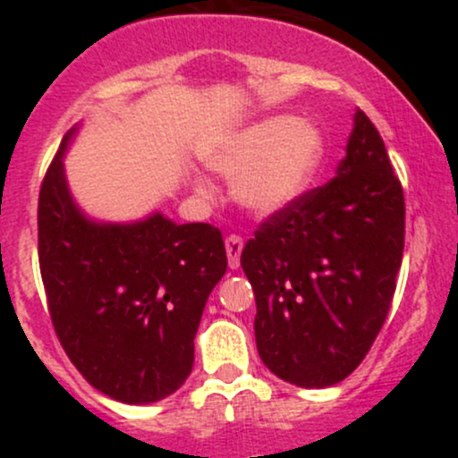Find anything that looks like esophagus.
<instances>
[{"instance_id":"obj_1","label":"esophagus","mask_w":458,"mask_h":458,"mask_svg":"<svg viewBox=\"0 0 458 458\" xmlns=\"http://www.w3.org/2000/svg\"><path fill=\"white\" fill-rule=\"evenodd\" d=\"M242 250H243V239L239 237V234H230V237H225V252H228V263L233 270H237L239 267Z\"/></svg>"}]
</instances>
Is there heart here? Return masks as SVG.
I'll list each match as a JSON object with an SVG mask.
<instances>
[{
	"instance_id": "1",
	"label": "heart",
	"mask_w": 458,
	"mask_h": 458,
	"mask_svg": "<svg viewBox=\"0 0 458 458\" xmlns=\"http://www.w3.org/2000/svg\"><path fill=\"white\" fill-rule=\"evenodd\" d=\"M323 137L294 114L259 119L210 152L208 164L234 179V197L257 215L293 206L310 188Z\"/></svg>"
}]
</instances>
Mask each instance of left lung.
I'll use <instances>...</instances> for the list:
<instances>
[{"mask_svg":"<svg viewBox=\"0 0 458 458\" xmlns=\"http://www.w3.org/2000/svg\"><path fill=\"white\" fill-rule=\"evenodd\" d=\"M403 239V188L357 110L336 177L261 221L242 252L267 370L299 387L357 370L390 310Z\"/></svg>","mask_w":458,"mask_h":458,"instance_id":"obj_1","label":"left lung"}]
</instances>
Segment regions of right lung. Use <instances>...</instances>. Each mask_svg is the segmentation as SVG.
<instances>
[{"label":"right lung","instance_id":"obj_1","mask_svg":"<svg viewBox=\"0 0 458 458\" xmlns=\"http://www.w3.org/2000/svg\"><path fill=\"white\" fill-rule=\"evenodd\" d=\"M64 137L41 182L39 270L55 335L92 387L122 403H152L183 386L203 306L228 267L221 230L95 224L68 192Z\"/></svg>","mask_w":458,"mask_h":458}]
</instances>
